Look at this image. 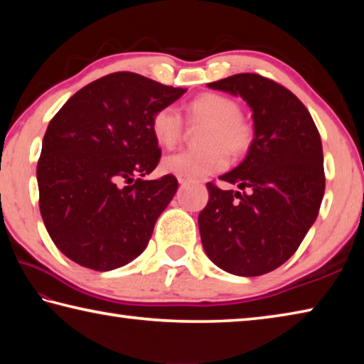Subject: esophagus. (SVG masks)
Wrapping results in <instances>:
<instances>
[{
    "instance_id": "34e87169",
    "label": "esophagus",
    "mask_w": 364,
    "mask_h": 364,
    "mask_svg": "<svg viewBox=\"0 0 364 364\" xmlns=\"http://www.w3.org/2000/svg\"><path fill=\"white\" fill-rule=\"evenodd\" d=\"M178 183H180L181 186H186V184H188V181H186V180H183V178H178Z\"/></svg>"
}]
</instances>
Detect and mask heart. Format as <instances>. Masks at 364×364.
<instances>
[{
    "instance_id": "heart-1",
    "label": "heart",
    "mask_w": 364,
    "mask_h": 364,
    "mask_svg": "<svg viewBox=\"0 0 364 364\" xmlns=\"http://www.w3.org/2000/svg\"><path fill=\"white\" fill-rule=\"evenodd\" d=\"M189 120L208 123L204 134L202 151H178L162 160L165 173L196 181L226 167V151L239 156L249 149L254 132L247 122L241 119V107L236 101L217 93H205L188 106ZM151 132L154 139L164 147H173L181 139L184 123L173 106L159 109L152 117Z\"/></svg>"
}]
</instances>
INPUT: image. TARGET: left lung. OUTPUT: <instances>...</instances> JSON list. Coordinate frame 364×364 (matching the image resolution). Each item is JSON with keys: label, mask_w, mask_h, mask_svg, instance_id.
<instances>
[{"label": "left lung", "mask_w": 364, "mask_h": 364, "mask_svg": "<svg viewBox=\"0 0 364 364\" xmlns=\"http://www.w3.org/2000/svg\"><path fill=\"white\" fill-rule=\"evenodd\" d=\"M207 86L247 102L254 139L242 162L220 176L239 191L207 183L202 245L228 273L260 276L294 255L318 217L326 186L321 138L299 97L273 80L237 73Z\"/></svg>", "instance_id": "left-lung-1"}]
</instances>
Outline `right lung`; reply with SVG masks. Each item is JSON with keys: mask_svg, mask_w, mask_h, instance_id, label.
I'll use <instances>...</instances> for the list:
<instances>
[{"mask_svg": "<svg viewBox=\"0 0 364 364\" xmlns=\"http://www.w3.org/2000/svg\"><path fill=\"white\" fill-rule=\"evenodd\" d=\"M186 88L115 72L83 86L49 122L36 167L40 212L53 242L72 262L110 271L143 254L178 189L157 167L151 122Z\"/></svg>", "mask_w": 364, "mask_h": 364, "instance_id": "right-lung-1", "label": "right lung"}]
</instances>
